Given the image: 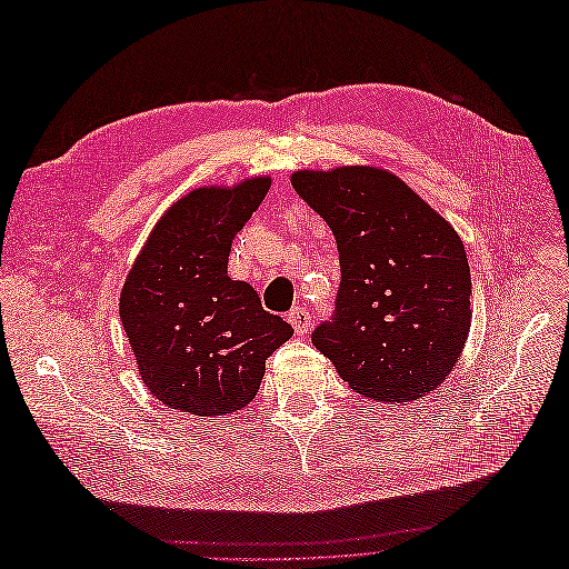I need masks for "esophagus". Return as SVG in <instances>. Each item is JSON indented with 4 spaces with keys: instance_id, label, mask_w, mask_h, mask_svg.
<instances>
[{
    "instance_id": "esophagus-1",
    "label": "esophagus",
    "mask_w": 569,
    "mask_h": 569,
    "mask_svg": "<svg viewBox=\"0 0 569 569\" xmlns=\"http://www.w3.org/2000/svg\"><path fill=\"white\" fill-rule=\"evenodd\" d=\"M287 320L291 322V327H295V332L297 335H306L308 330H311V313L306 311L303 306H297V308H291L289 311V316H287Z\"/></svg>"
}]
</instances>
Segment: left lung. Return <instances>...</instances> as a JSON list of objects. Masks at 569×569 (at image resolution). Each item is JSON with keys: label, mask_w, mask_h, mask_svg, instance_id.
<instances>
[{"label": "left lung", "mask_w": 569, "mask_h": 569, "mask_svg": "<svg viewBox=\"0 0 569 569\" xmlns=\"http://www.w3.org/2000/svg\"><path fill=\"white\" fill-rule=\"evenodd\" d=\"M330 226L341 282L313 343L375 401H416L451 375L470 332L472 280L458 232L387 170L291 176Z\"/></svg>", "instance_id": "1"}]
</instances>
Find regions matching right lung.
<instances>
[{"instance_id":"right-lung-1","label":"right lung","mask_w":569,"mask_h":569,"mask_svg":"<svg viewBox=\"0 0 569 569\" xmlns=\"http://www.w3.org/2000/svg\"><path fill=\"white\" fill-rule=\"evenodd\" d=\"M270 189H194L159 220L120 291V320L149 391L189 416L253 401L266 360L295 335L256 289L228 274L234 234Z\"/></svg>"}]
</instances>
